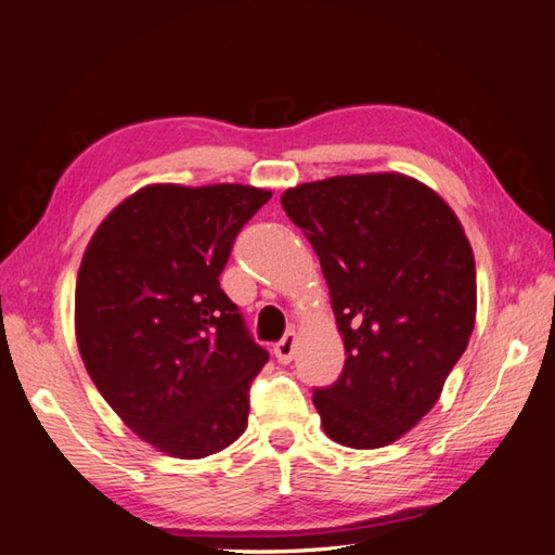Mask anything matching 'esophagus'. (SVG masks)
Instances as JSON below:
<instances>
[{
	"instance_id": "34e87169",
	"label": "esophagus",
	"mask_w": 555,
	"mask_h": 555,
	"mask_svg": "<svg viewBox=\"0 0 555 555\" xmlns=\"http://www.w3.org/2000/svg\"><path fill=\"white\" fill-rule=\"evenodd\" d=\"M296 341H298V334L296 332H288L284 339H281L276 346H274V356L279 363H291L293 361V353H296Z\"/></svg>"
}]
</instances>
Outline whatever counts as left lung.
Listing matches in <instances>:
<instances>
[{"label":"left lung","mask_w":555,"mask_h":555,"mask_svg":"<svg viewBox=\"0 0 555 555\" xmlns=\"http://www.w3.org/2000/svg\"><path fill=\"white\" fill-rule=\"evenodd\" d=\"M281 206L320 257L346 363L312 401L353 450L399 440L436 406L476 322V264L457 214L401 172L302 182Z\"/></svg>","instance_id":"obj_1"}]
</instances>
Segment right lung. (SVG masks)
Instances as JSON below:
<instances>
[{
    "mask_svg": "<svg viewBox=\"0 0 555 555\" xmlns=\"http://www.w3.org/2000/svg\"><path fill=\"white\" fill-rule=\"evenodd\" d=\"M271 199L253 184H146L95 228L74 330L98 392L158 452L202 460L243 436L269 353L219 284L241 228Z\"/></svg>",
    "mask_w": 555,
    "mask_h": 555,
    "instance_id": "right-lung-1",
    "label": "right lung"
}]
</instances>
